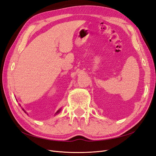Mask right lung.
<instances>
[{"instance_id":"obj_1","label":"right lung","mask_w":156,"mask_h":156,"mask_svg":"<svg viewBox=\"0 0 156 156\" xmlns=\"http://www.w3.org/2000/svg\"><path fill=\"white\" fill-rule=\"evenodd\" d=\"M22 109H23V111H24V112H25V113H27V112H26V111H25L24 109H23V108H22ZM61 110H62V108H60V109H58V110L57 111H56V112H55V115H57V114H58V113H59V112H60L61 111ZM27 115H28V114H27Z\"/></svg>"}]
</instances>
